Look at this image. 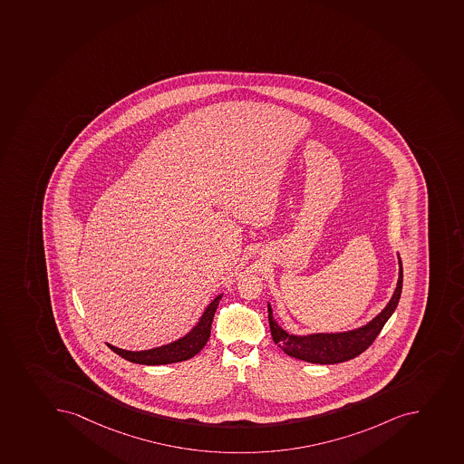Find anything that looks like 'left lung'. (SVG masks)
Listing matches in <instances>:
<instances>
[{"label":"left lung","instance_id":"8db88e82","mask_svg":"<svg viewBox=\"0 0 464 464\" xmlns=\"http://www.w3.org/2000/svg\"><path fill=\"white\" fill-rule=\"evenodd\" d=\"M401 289H403V264L399 256V280L390 303L386 304V307L365 325L351 331H343V333H314L307 335L289 334L274 319L273 308L268 303L269 328H271L274 343L286 355L305 362H312V364H338V362L353 360L362 352L367 351L388 319L392 316V313L399 305Z\"/></svg>","mask_w":464,"mask_h":464}]
</instances>
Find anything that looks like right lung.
<instances>
[{"instance_id": "add662e5", "label": "right lung", "mask_w": 464, "mask_h": 464, "mask_svg": "<svg viewBox=\"0 0 464 464\" xmlns=\"http://www.w3.org/2000/svg\"><path fill=\"white\" fill-rule=\"evenodd\" d=\"M221 296H223V294L216 296L207 305L205 312L202 313V316L199 317V322L193 326L191 331H188L184 337L178 338V340L169 343V344L148 349V351L136 352L124 351V349L109 344V343H106V346L111 351L115 352L117 355L121 356L124 360L130 361V362H135V364L165 365L190 360V358L198 355L204 349L205 344L209 340L214 314H216Z\"/></svg>"}]
</instances>
